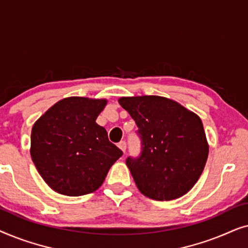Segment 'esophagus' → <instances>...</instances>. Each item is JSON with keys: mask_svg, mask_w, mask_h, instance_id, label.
Here are the masks:
<instances>
[{"mask_svg": "<svg viewBox=\"0 0 248 248\" xmlns=\"http://www.w3.org/2000/svg\"><path fill=\"white\" fill-rule=\"evenodd\" d=\"M118 148H120L123 152H125V150H126V142L121 141L120 143H118Z\"/></svg>", "mask_w": 248, "mask_h": 248, "instance_id": "obj_1", "label": "esophagus"}]
</instances>
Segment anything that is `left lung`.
<instances>
[{
	"label": "left lung",
	"mask_w": 248,
	"mask_h": 248,
	"mask_svg": "<svg viewBox=\"0 0 248 248\" xmlns=\"http://www.w3.org/2000/svg\"><path fill=\"white\" fill-rule=\"evenodd\" d=\"M118 103L135 121L141 139V155L126 159L139 191L155 201L186 194L201 176L209 155L201 118L160 96L122 97Z\"/></svg>",
	"instance_id": "obj_1"
}]
</instances>
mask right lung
I'll use <instances>...</instances> for the list:
<instances>
[{
  "label": "right lung",
  "mask_w": 248,
  "mask_h": 248,
  "mask_svg": "<svg viewBox=\"0 0 248 248\" xmlns=\"http://www.w3.org/2000/svg\"><path fill=\"white\" fill-rule=\"evenodd\" d=\"M106 104V99L64 98L33 124L31 159L46 184L60 194L94 192L123 155L96 123Z\"/></svg>",
  "instance_id": "right-lung-1"
}]
</instances>
